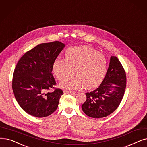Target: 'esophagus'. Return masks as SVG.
<instances>
[{"mask_svg":"<svg viewBox=\"0 0 147 147\" xmlns=\"http://www.w3.org/2000/svg\"><path fill=\"white\" fill-rule=\"evenodd\" d=\"M63 92H64V94H75V92L71 91H64Z\"/></svg>","mask_w":147,"mask_h":147,"instance_id":"1","label":"esophagus"}]
</instances>
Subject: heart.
Returning <instances> with one entry per match:
<instances>
[{"instance_id": "heart-1", "label": "heart", "mask_w": 147, "mask_h": 147, "mask_svg": "<svg viewBox=\"0 0 147 147\" xmlns=\"http://www.w3.org/2000/svg\"><path fill=\"white\" fill-rule=\"evenodd\" d=\"M52 73L59 81L65 80L61 87L76 90L84 85L86 89L97 86L104 79L107 69L105 56L97 50L87 46L68 48L63 59H56L52 64Z\"/></svg>"}]
</instances>
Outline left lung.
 Listing matches in <instances>:
<instances>
[{
    "instance_id": "8db88e82",
    "label": "left lung",
    "mask_w": 147,
    "mask_h": 147,
    "mask_svg": "<svg viewBox=\"0 0 147 147\" xmlns=\"http://www.w3.org/2000/svg\"><path fill=\"white\" fill-rule=\"evenodd\" d=\"M116 84L115 86L112 84ZM126 87V74L116 56H111L105 78L95 90L86 93L82 105L84 112L94 118L106 117L115 111L122 100Z\"/></svg>"
}]
</instances>
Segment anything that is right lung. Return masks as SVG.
<instances>
[{
	"instance_id": "right-lung-1",
	"label": "right lung",
	"mask_w": 147,
	"mask_h": 147,
	"mask_svg": "<svg viewBox=\"0 0 147 147\" xmlns=\"http://www.w3.org/2000/svg\"><path fill=\"white\" fill-rule=\"evenodd\" d=\"M65 44L59 41L38 44L18 61L12 82V90L18 105L30 115L47 117L58 108L63 92L55 88L52 64Z\"/></svg>"
}]
</instances>
